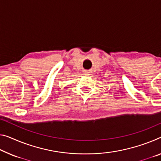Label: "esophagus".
Returning a JSON list of instances; mask_svg holds the SVG:
<instances>
[{"label": "esophagus", "instance_id": "34e87169", "mask_svg": "<svg viewBox=\"0 0 161 161\" xmlns=\"http://www.w3.org/2000/svg\"><path fill=\"white\" fill-rule=\"evenodd\" d=\"M88 73H89V72H88V71H85L86 75H88Z\"/></svg>", "mask_w": 161, "mask_h": 161}]
</instances>
